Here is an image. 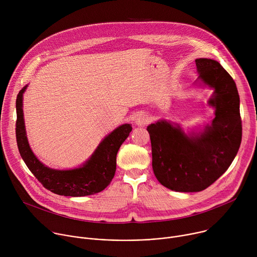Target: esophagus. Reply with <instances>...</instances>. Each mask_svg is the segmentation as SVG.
Returning a JSON list of instances; mask_svg holds the SVG:
<instances>
[{"mask_svg":"<svg viewBox=\"0 0 257 257\" xmlns=\"http://www.w3.org/2000/svg\"><path fill=\"white\" fill-rule=\"evenodd\" d=\"M148 122H149V117L142 113L138 114L135 118V123L138 126H145L146 124H148Z\"/></svg>","mask_w":257,"mask_h":257,"instance_id":"34e87169","label":"esophagus"}]
</instances>
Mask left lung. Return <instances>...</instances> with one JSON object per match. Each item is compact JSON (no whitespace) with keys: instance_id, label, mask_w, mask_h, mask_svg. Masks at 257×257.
Instances as JSON below:
<instances>
[{"instance_id":"1","label":"left lung","mask_w":257,"mask_h":257,"mask_svg":"<svg viewBox=\"0 0 257 257\" xmlns=\"http://www.w3.org/2000/svg\"><path fill=\"white\" fill-rule=\"evenodd\" d=\"M199 80L214 88L210 126L187 136L166 121L151 124L153 169L161 184L179 192H199L221 177L235 159L242 139L240 98L236 83L218 62L196 59Z\"/></svg>"}]
</instances>
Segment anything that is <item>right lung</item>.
<instances>
[{
	"instance_id": "right-lung-1",
	"label": "right lung",
	"mask_w": 257,
	"mask_h": 257,
	"mask_svg": "<svg viewBox=\"0 0 257 257\" xmlns=\"http://www.w3.org/2000/svg\"><path fill=\"white\" fill-rule=\"evenodd\" d=\"M24 86L16 99V140L21 158L43 186L53 193L64 196H86L102 191L112 182L117 164V154L132 130L124 124L108 134L97 146L90 160L81 168L58 171L43 165L31 152L25 134L22 95Z\"/></svg>"
}]
</instances>
